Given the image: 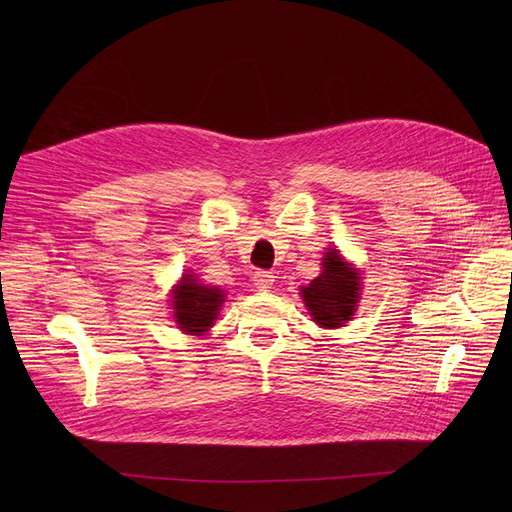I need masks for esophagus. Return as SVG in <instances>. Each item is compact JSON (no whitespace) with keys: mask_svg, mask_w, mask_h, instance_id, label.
Returning a JSON list of instances; mask_svg holds the SVG:
<instances>
[{"mask_svg":"<svg viewBox=\"0 0 512 512\" xmlns=\"http://www.w3.org/2000/svg\"><path fill=\"white\" fill-rule=\"evenodd\" d=\"M274 274L272 272H255L253 276V282L259 290H270L274 286Z\"/></svg>","mask_w":512,"mask_h":512,"instance_id":"1","label":"esophagus"}]
</instances>
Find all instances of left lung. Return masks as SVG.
<instances>
[{
    "mask_svg": "<svg viewBox=\"0 0 512 512\" xmlns=\"http://www.w3.org/2000/svg\"><path fill=\"white\" fill-rule=\"evenodd\" d=\"M361 274L340 251L328 249L321 259V274L301 286V297L317 326L326 330L342 328L351 321L361 299Z\"/></svg>",
    "mask_w": 512,
    "mask_h": 512,
    "instance_id": "obj_1",
    "label": "left lung"
}]
</instances>
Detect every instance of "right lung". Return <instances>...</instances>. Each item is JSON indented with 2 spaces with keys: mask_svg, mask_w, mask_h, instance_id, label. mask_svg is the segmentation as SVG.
I'll list each match as a JSON object with an SVG mask.
<instances>
[{
  "mask_svg": "<svg viewBox=\"0 0 512 512\" xmlns=\"http://www.w3.org/2000/svg\"><path fill=\"white\" fill-rule=\"evenodd\" d=\"M226 292L218 286L201 284L195 274H182L172 290L174 321L184 334L203 336L220 315Z\"/></svg>",
  "mask_w": 512,
  "mask_h": 512,
  "instance_id": "right-lung-1",
  "label": "right lung"
}]
</instances>
